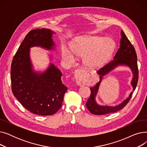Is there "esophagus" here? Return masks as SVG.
<instances>
[{
  "instance_id": "1",
  "label": "esophagus",
  "mask_w": 147,
  "mask_h": 147,
  "mask_svg": "<svg viewBox=\"0 0 147 147\" xmlns=\"http://www.w3.org/2000/svg\"><path fill=\"white\" fill-rule=\"evenodd\" d=\"M83 76V70L82 69H78L76 71V83L79 86H83L84 84V79L82 78Z\"/></svg>"
}]
</instances>
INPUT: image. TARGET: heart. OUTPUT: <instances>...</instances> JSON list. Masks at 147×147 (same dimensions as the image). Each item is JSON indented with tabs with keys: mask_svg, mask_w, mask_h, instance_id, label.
<instances>
[{
	"mask_svg": "<svg viewBox=\"0 0 147 147\" xmlns=\"http://www.w3.org/2000/svg\"><path fill=\"white\" fill-rule=\"evenodd\" d=\"M114 43L110 38L82 36L75 38L70 43L69 50L65 46L61 49L62 58L69 64L74 63L75 56L83 57V63L90 69L103 67L111 57Z\"/></svg>",
	"mask_w": 147,
	"mask_h": 147,
	"instance_id": "b5f03b06",
	"label": "heart"
}]
</instances>
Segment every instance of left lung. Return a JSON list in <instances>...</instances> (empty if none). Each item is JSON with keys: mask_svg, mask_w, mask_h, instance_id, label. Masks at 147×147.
<instances>
[{"mask_svg": "<svg viewBox=\"0 0 147 147\" xmlns=\"http://www.w3.org/2000/svg\"><path fill=\"white\" fill-rule=\"evenodd\" d=\"M120 44L119 49L115 55L113 60L97 71V73L99 75V82L95 84V86L90 88L91 94L86 105L89 111L93 114L104 115L117 112L125 107L132 97L133 91L131 92L128 98L123 100L120 104L115 106L99 105L96 101V96L103 78L115 67L119 66H127L131 69L133 74V78L131 84L133 88V91L136 89L138 81L136 53L134 46L127 39V37L122 30L121 31Z\"/></svg>", "mask_w": 147, "mask_h": 147, "instance_id": "1", "label": "left lung"}]
</instances>
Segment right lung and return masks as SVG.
Instances as JSON below:
<instances>
[{
  "mask_svg": "<svg viewBox=\"0 0 147 147\" xmlns=\"http://www.w3.org/2000/svg\"><path fill=\"white\" fill-rule=\"evenodd\" d=\"M50 29L33 30L26 35L13 58L11 80L14 96L25 109L40 115L56 113L63 104L67 88L62 83V73L51 63L44 71L34 69L30 58V48L40 47L55 49ZM52 57L50 55V60Z\"/></svg>",
  "mask_w": 147,
  "mask_h": 147,
  "instance_id": "obj_1",
  "label": "right lung"
}]
</instances>
